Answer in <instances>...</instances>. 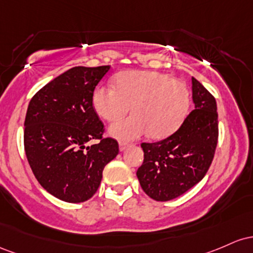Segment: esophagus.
I'll return each instance as SVG.
<instances>
[{"label": "esophagus", "mask_w": 253, "mask_h": 253, "mask_svg": "<svg viewBox=\"0 0 253 253\" xmlns=\"http://www.w3.org/2000/svg\"><path fill=\"white\" fill-rule=\"evenodd\" d=\"M127 147H129V143H127V142H119V150H121V152H123V150L126 149Z\"/></svg>", "instance_id": "esophagus-1"}]
</instances>
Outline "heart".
I'll list each match as a JSON object with an SVG mask.
<instances>
[{
	"label": "heart",
	"mask_w": 253,
	"mask_h": 253,
	"mask_svg": "<svg viewBox=\"0 0 253 253\" xmlns=\"http://www.w3.org/2000/svg\"><path fill=\"white\" fill-rule=\"evenodd\" d=\"M115 81L116 88L100 86L93 93L95 112L105 121H116L132 109L134 115L110 126L113 137L135 140L149 134L152 138L163 140L185 123L191 93L183 81L149 70L121 73Z\"/></svg>",
	"instance_id": "heart-1"
}]
</instances>
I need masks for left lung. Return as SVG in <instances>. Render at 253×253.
<instances>
[{
	"instance_id": "obj_1",
	"label": "left lung",
	"mask_w": 253,
	"mask_h": 253,
	"mask_svg": "<svg viewBox=\"0 0 253 253\" xmlns=\"http://www.w3.org/2000/svg\"><path fill=\"white\" fill-rule=\"evenodd\" d=\"M195 110L178 131L163 141L142 143L144 159L136 175L150 198L160 202L183 195L203 179L218 138L216 101L192 78Z\"/></svg>"
}]
</instances>
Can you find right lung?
<instances>
[{
  "label": "right lung",
  "mask_w": 253,
  "mask_h": 253,
  "mask_svg": "<svg viewBox=\"0 0 253 253\" xmlns=\"http://www.w3.org/2000/svg\"><path fill=\"white\" fill-rule=\"evenodd\" d=\"M110 65L75 67L33 95L25 118V153L33 174L51 195L80 203L95 194L104 167L117 157L118 142L104 137L93 107L95 86ZM98 143L87 147L88 140Z\"/></svg>",
  "instance_id": "obj_1"
}]
</instances>
